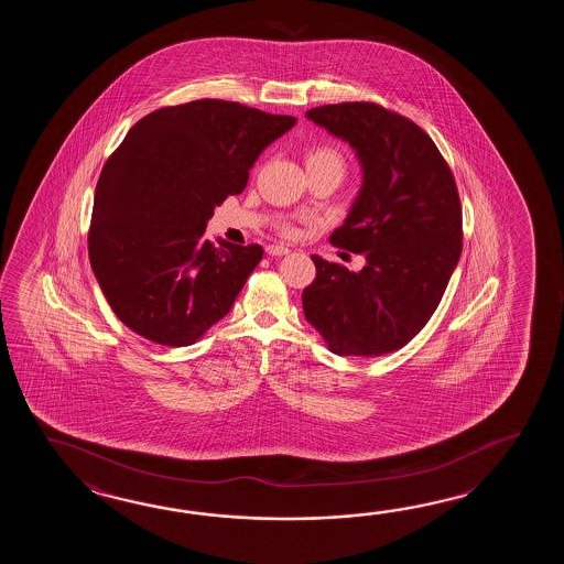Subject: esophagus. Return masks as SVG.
Masks as SVG:
<instances>
[{
	"label": "esophagus",
	"instance_id": "1",
	"mask_svg": "<svg viewBox=\"0 0 564 564\" xmlns=\"http://www.w3.org/2000/svg\"><path fill=\"white\" fill-rule=\"evenodd\" d=\"M288 252L290 250H288L286 246H278V243H272V246L265 248L268 256H286Z\"/></svg>",
	"mask_w": 564,
	"mask_h": 564
}]
</instances>
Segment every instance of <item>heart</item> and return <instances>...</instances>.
Instances as JSON below:
<instances>
[{
	"mask_svg": "<svg viewBox=\"0 0 564 564\" xmlns=\"http://www.w3.org/2000/svg\"><path fill=\"white\" fill-rule=\"evenodd\" d=\"M304 161H306V167L308 171H321V169H333L338 171L340 175H345V169H347V159L343 155V151L333 143H318L311 144L306 151H304ZM278 229L292 238L299 234V228L294 226V221L290 219H282L278 224Z\"/></svg>",
	"mask_w": 564,
	"mask_h": 564,
	"instance_id": "b5f03b06",
	"label": "heart"
}]
</instances>
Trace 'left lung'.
Here are the masks:
<instances>
[{"instance_id": "obj_1", "label": "left lung", "mask_w": 564, "mask_h": 564, "mask_svg": "<svg viewBox=\"0 0 564 564\" xmlns=\"http://www.w3.org/2000/svg\"><path fill=\"white\" fill-rule=\"evenodd\" d=\"M306 117L360 159L362 189L330 241L367 264L350 272L312 256L304 316L335 355L381 357L427 324L456 270L464 238L456 180L432 137L381 105H324Z\"/></svg>"}]
</instances>
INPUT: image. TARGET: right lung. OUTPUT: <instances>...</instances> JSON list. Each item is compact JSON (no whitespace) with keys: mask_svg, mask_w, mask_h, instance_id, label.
<instances>
[{"mask_svg":"<svg viewBox=\"0 0 564 564\" xmlns=\"http://www.w3.org/2000/svg\"><path fill=\"white\" fill-rule=\"evenodd\" d=\"M296 124L202 98L132 124L96 183L88 256L120 323L187 347L228 314L264 250L205 240L207 219L246 189L256 159Z\"/></svg>","mask_w":564,"mask_h":564,"instance_id":"right-lung-1","label":"right lung"}]
</instances>
